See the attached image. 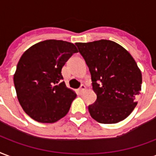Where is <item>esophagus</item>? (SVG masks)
Returning <instances> with one entry per match:
<instances>
[{
    "mask_svg": "<svg viewBox=\"0 0 156 156\" xmlns=\"http://www.w3.org/2000/svg\"><path fill=\"white\" fill-rule=\"evenodd\" d=\"M85 88H86V87L84 86L83 84H81V86H80V87L78 88V92L80 93H82L83 92L84 90H85Z\"/></svg>",
    "mask_w": 156,
    "mask_h": 156,
    "instance_id": "obj_1",
    "label": "esophagus"
}]
</instances>
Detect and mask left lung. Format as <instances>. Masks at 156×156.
I'll return each mask as SVG.
<instances>
[{
    "label": "left lung",
    "instance_id": "obj_1",
    "mask_svg": "<svg viewBox=\"0 0 156 156\" xmlns=\"http://www.w3.org/2000/svg\"><path fill=\"white\" fill-rule=\"evenodd\" d=\"M75 44L89 69L97 94L95 102L88 106L91 116L102 124L126 118L136 106L142 83L141 73L132 56L111 40Z\"/></svg>",
    "mask_w": 156,
    "mask_h": 156
}]
</instances>
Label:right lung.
<instances>
[{
	"instance_id": "right-lung-1",
	"label": "right lung",
	"mask_w": 156,
	"mask_h": 156,
	"mask_svg": "<svg viewBox=\"0 0 156 156\" xmlns=\"http://www.w3.org/2000/svg\"><path fill=\"white\" fill-rule=\"evenodd\" d=\"M78 53L72 43L48 40L35 44L23 54L14 75L17 98L26 114L43 123L63 117L77 97L65 86L61 71Z\"/></svg>"
}]
</instances>
